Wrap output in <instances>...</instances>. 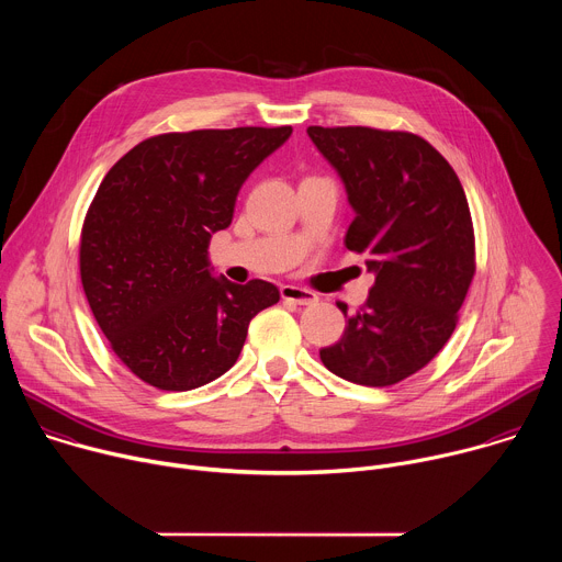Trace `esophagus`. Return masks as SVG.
Listing matches in <instances>:
<instances>
[{
	"label": "esophagus",
	"mask_w": 562,
	"mask_h": 562,
	"mask_svg": "<svg viewBox=\"0 0 562 562\" xmlns=\"http://www.w3.org/2000/svg\"><path fill=\"white\" fill-rule=\"evenodd\" d=\"M280 295H282V300L295 302V304H302V306L317 302V295L313 291L302 289V286H293V284H282L280 286Z\"/></svg>",
	"instance_id": "esophagus-1"
}]
</instances>
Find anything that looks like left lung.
I'll list each match as a JSON object with an SVG mask.
<instances>
[{
	"label": "left lung",
	"mask_w": 562,
	"mask_h": 562,
	"mask_svg": "<svg viewBox=\"0 0 562 562\" xmlns=\"http://www.w3.org/2000/svg\"><path fill=\"white\" fill-rule=\"evenodd\" d=\"M340 176L356 213L345 245L375 276L323 364L356 384L389 386L423 369L451 338L475 258L462 184L423 137L369 126L306 128Z\"/></svg>",
	"instance_id": "left-lung-1"
}]
</instances>
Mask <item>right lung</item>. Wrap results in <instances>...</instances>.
<instances>
[{"instance_id":"1","label":"right lung","mask_w":562,"mask_h":562,"mask_svg":"<svg viewBox=\"0 0 562 562\" xmlns=\"http://www.w3.org/2000/svg\"><path fill=\"white\" fill-rule=\"evenodd\" d=\"M291 126L155 135L102 180L79 243V273L115 356L165 391L226 373L251 319L280 300L276 284L215 278L211 235L233 220L247 178Z\"/></svg>"}]
</instances>
